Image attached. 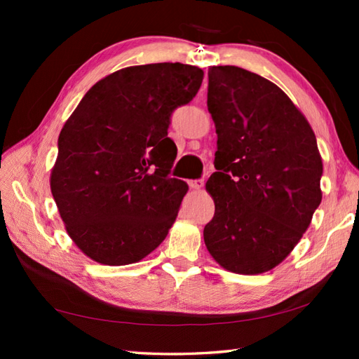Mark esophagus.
<instances>
[{
  "instance_id": "esophagus-1",
  "label": "esophagus",
  "mask_w": 359,
  "mask_h": 359,
  "mask_svg": "<svg viewBox=\"0 0 359 359\" xmlns=\"http://www.w3.org/2000/svg\"><path fill=\"white\" fill-rule=\"evenodd\" d=\"M188 185H190V188H193V190H201V188L204 187V179L188 180Z\"/></svg>"
}]
</instances>
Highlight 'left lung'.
Masks as SVG:
<instances>
[{
  "label": "left lung",
  "instance_id": "8db88e82",
  "mask_svg": "<svg viewBox=\"0 0 359 359\" xmlns=\"http://www.w3.org/2000/svg\"><path fill=\"white\" fill-rule=\"evenodd\" d=\"M208 109L217 131L215 203L204 242L218 264L261 274L296 247L321 203L317 137L276 83L238 66L209 68Z\"/></svg>",
  "mask_w": 359,
  "mask_h": 359
}]
</instances>
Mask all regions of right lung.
I'll return each mask as SVG.
<instances>
[{"label": "right lung", "mask_w": 359, "mask_h": 359, "mask_svg": "<svg viewBox=\"0 0 359 359\" xmlns=\"http://www.w3.org/2000/svg\"><path fill=\"white\" fill-rule=\"evenodd\" d=\"M203 77L182 63L115 71L65 123L50 190L69 238L96 263H136L165 241L188 190L169 177L177 147L168 128Z\"/></svg>", "instance_id": "obj_1"}]
</instances>
